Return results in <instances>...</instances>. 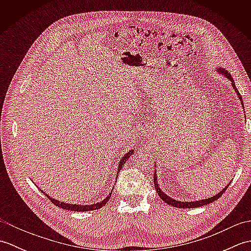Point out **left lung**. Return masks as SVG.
I'll return each mask as SVG.
<instances>
[{"label": "left lung", "instance_id": "1", "mask_svg": "<svg viewBox=\"0 0 251 251\" xmlns=\"http://www.w3.org/2000/svg\"><path fill=\"white\" fill-rule=\"evenodd\" d=\"M216 71H217L218 74H220V75L225 76L226 78H227L228 81L231 82L232 87H233L234 90H235L237 97H238L239 101H241V104H242L243 109H244V103H243L242 96L239 95L238 90H237V88H236V86H235V82H234L233 77L230 75V73H228V72L226 70V69H223V68H221V67H216ZM245 119H246V116H245ZM153 178H154V185H155V190H156V192H157L158 196L161 197V199H162L165 202H166V204H168V205H170V206H174V207H177V208H197V207H201V206H205V205L210 204V202L215 201H217L218 199H219V197H221V195H222L223 193H225V191L228 188V184L231 183V181H230V183H227V184L225 186V189H222V190L219 192V193H217L216 195L211 196V197H208V199L197 200V201H177V200L173 199V197L168 196L167 194L164 193L163 190H162L161 188H159L158 181H157V174H156V164H155V170H154V177H153Z\"/></svg>", "mask_w": 251, "mask_h": 251}]
</instances>
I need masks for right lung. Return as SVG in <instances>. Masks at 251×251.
<instances>
[{"instance_id":"right-lung-1","label":"right lung","mask_w":251,"mask_h":251,"mask_svg":"<svg viewBox=\"0 0 251 251\" xmlns=\"http://www.w3.org/2000/svg\"><path fill=\"white\" fill-rule=\"evenodd\" d=\"M135 150H129L128 152H127L126 154H124V156H123L121 158V161L119 163V166H117V174H116V177L119 176V173L120 170L123 168V166H124V164L127 162V159H128L132 154H134ZM42 193H44L45 196L49 197V199L50 200V201L52 202V204L62 208V209H66V210H71V211H92V210H96V209H99V208L103 207L106 202H108V201L110 200L111 197V194L110 193L108 196L105 197L104 200H102L101 201H98V202H94V204H90V205H82V204H69V202H65V201H58L56 199H52V197H50L49 194L45 193V192L43 190H41Z\"/></svg>"}]
</instances>
